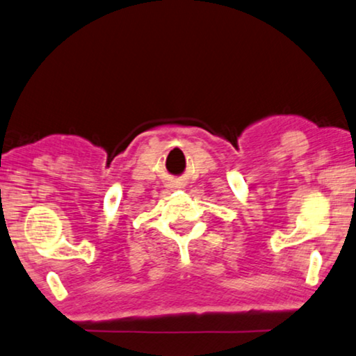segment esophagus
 Wrapping results in <instances>:
<instances>
[{"mask_svg":"<svg viewBox=\"0 0 356 356\" xmlns=\"http://www.w3.org/2000/svg\"><path fill=\"white\" fill-rule=\"evenodd\" d=\"M171 187H180V182H176V184H171Z\"/></svg>","mask_w":356,"mask_h":356,"instance_id":"34e87169","label":"esophagus"}]
</instances>
